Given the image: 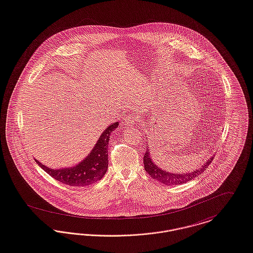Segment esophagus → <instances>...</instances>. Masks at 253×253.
Masks as SVG:
<instances>
[{
    "label": "esophagus",
    "instance_id": "1",
    "mask_svg": "<svg viewBox=\"0 0 253 253\" xmlns=\"http://www.w3.org/2000/svg\"><path fill=\"white\" fill-rule=\"evenodd\" d=\"M136 122H138L137 115H135V114H131V115L127 116L126 118V123L127 124V125H133V124H135Z\"/></svg>",
    "mask_w": 253,
    "mask_h": 253
}]
</instances>
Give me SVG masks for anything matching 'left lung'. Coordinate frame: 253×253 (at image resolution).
<instances>
[{"mask_svg":"<svg viewBox=\"0 0 253 253\" xmlns=\"http://www.w3.org/2000/svg\"><path fill=\"white\" fill-rule=\"evenodd\" d=\"M213 160V157H211L209 161L204 163V165H202V167H200V169L193 171L191 173H187V174H172V173H168L166 171H163L160 169L153 161L152 158L150 156V152L149 150H147V152L144 154V168L146 170V172L155 180L161 182L162 184H167V185H172V184H184L192 179H194L195 177H197L198 175L202 174L206 169L208 166L210 165V163Z\"/></svg>","mask_w":253,"mask_h":253,"instance_id":"left-lung-1","label":"left lung"}]
</instances>
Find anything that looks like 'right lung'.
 Here are the masks:
<instances>
[{
    "label": "right lung",
    "mask_w": 253,
    "mask_h": 253,
    "mask_svg": "<svg viewBox=\"0 0 253 253\" xmlns=\"http://www.w3.org/2000/svg\"><path fill=\"white\" fill-rule=\"evenodd\" d=\"M119 123L110 125L99 136L90 155L79 164L71 168L54 170L37 163L55 180L72 186H86L102 179L108 167V142L112 131L115 130Z\"/></svg>",
    "instance_id": "1"
}]
</instances>
